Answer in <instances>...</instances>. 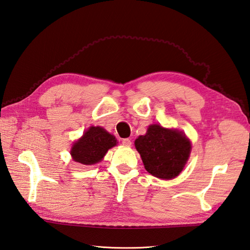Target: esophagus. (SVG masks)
Listing matches in <instances>:
<instances>
[{"label":"esophagus","instance_id":"obj_1","mask_svg":"<svg viewBox=\"0 0 250 250\" xmlns=\"http://www.w3.org/2000/svg\"><path fill=\"white\" fill-rule=\"evenodd\" d=\"M122 143H123V145H124V146H127V147H129V146L131 145V141H130V139H123Z\"/></svg>","mask_w":250,"mask_h":250}]
</instances>
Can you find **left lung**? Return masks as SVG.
<instances>
[{"label": "left lung", "instance_id": "left-lung-1", "mask_svg": "<svg viewBox=\"0 0 250 250\" xmlns=\"http://www.w3.org/2000/svg\"><path fill=\"white\" fill-rule=\"evenodd\" d=\"M145 169L157 178L171 179L179 175L191 153V142L183 131L150 125L145 135L134 142Z\"/></svg>", "mask_w": 250, "mask_h": 250}]
</instances>
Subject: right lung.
<instances>
[{
	"instance_id": "1",
	"label": "right lung",
	"mask_w": 250,
	"mask_h": 250,
	"mask_svg": "<svg viewBox=\"0 0 250 250\" xmlns=\"http://www.w3.org/2000/svg\"><path fill=\"white\" fill-rule=\"evenodd\" d=\"M118 144L116 137L100 126H92L75 142L71 149L73 160L82 165H95L103 160L108 149Z\"/></svg>"
}]
</instances>
